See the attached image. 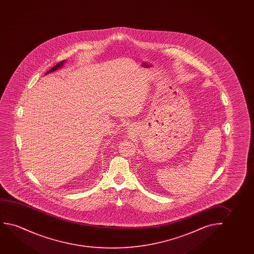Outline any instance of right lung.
Returning a JSON list of instances; mask_svg holds the SVG:
<instances>
[{
	"label": "right lung",
	"instance_id": "right-lung-1",
	"mask_svg": "<svg viewBox=\"0 0 254 254\" xmlns=\"http://www.w3.org/2000/svg\"><path fill=\"white\" fill-rule=\"evenodd\" d=\"M64 63H65V61H63V62H61V63H58V64H56V66H53L51 69L49 70V71L46 73V74H48V73H51V72H54V71H56V70L59 69V68H61V67L63 66Z\"/></svg>",
	"mask_w": 254,
	"mask_h": 254
}]
</instances>
